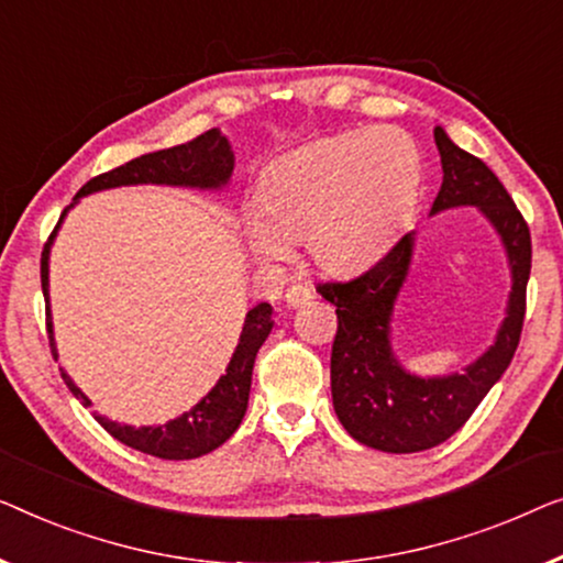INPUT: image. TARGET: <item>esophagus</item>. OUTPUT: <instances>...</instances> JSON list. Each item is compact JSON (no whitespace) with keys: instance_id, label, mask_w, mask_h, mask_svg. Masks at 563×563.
Instances as JSON below:
<instances>
[{"instance_id":"1","label":"esophagus","mask_w":563,"mask_h":563,"mask_svg":"<svg viewBox=\"0 0 563 563\" xmlns=\"http://www.w3.org/2000/svg\"><path fill=\"white\" fill-rule=\"evenodd\" d=\"M311 298H313V290L308 288V285H290V288L285 290V303L292 308L308 303Z\"/></svg>"}]
</instances>
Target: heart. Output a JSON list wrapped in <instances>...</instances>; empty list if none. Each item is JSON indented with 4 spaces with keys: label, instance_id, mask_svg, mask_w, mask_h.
Wrapping results in <instances>:
<instances>
[{
    "label": "heart",
    "instance_id": "obj_1",
    "mask_svg": "<svg viewBox=\"0 0 563 563\" xmlns=\"http://www.w3.org/2000/svg\"><path fill=\"white\" fill-rule=\"evenodd\" d=\"M423 188V155L395 126L319 140L275 165L244 221L250 250L285 260L292 242L331 275L360 273L393 247Z\"/></svg>",
    "mask_w": 563,
    "mask_h": 563
}]
</instances>
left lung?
Returning a JSON list of instances; mask_svg holds the SVG:
<instances>
[{"mask_svg": "<svg viewBox=\"0 0 563 563\" xmlns=\"http://www.w3.org/2000/svg\"><path fill=\"white\" fill-rule=\"evenodd\" d=\"M443 180L431 217L472 206L500 236L510 265V296L495 342L464 369L449 375H416L393 350V311L413 260L416 232L402 234L390 252L360 278L321 283L319 292L336 306V339L331 346V398L346 433L387 454H413L439 446L470 421L518 350L526 285L530 278V232L518 206L493 170L433 130Z\"/></svg>", "mask_w": 563, "mask_h": 563, "instance_id": "obj_1", "label": "left lung"}]
</instances>
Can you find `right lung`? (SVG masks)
<instances>
[{
  "label": "right lung",
  "instance_id": "right-lung-1",
  "mask_svg": "<svg viewBox=\"0 0 563 563\" xmlns=\"http://www.w3.org/2000/svg\"><path fill=\"white\" fill-rule=\"evenodd\" d=\"M234 170V153L229 145V137L221 130H209L199 134V137L186 142V145H176L168 150H157V153H147L134 157V161L120 165V168L101 173V176L91 178L81 191L76 194V199L66 211L60 213L58 224H55L51 240L45 242L43 260H41V283H43V296H45V311H47V339H51L53 357L58 360V350H55V336H53V316H51V247L55 234L66 219V213L74 209L78 199L84 196L109 191V188L120 186H184V188H199V191H221L229 184ZM273 308L271 303H257L250 308L247 319H244L240 344L229 360L224 375L217 379V385L211 387L203 398L196 402L191 410H186L184 416L173 418V421L163 426H124L117 421H109L107 416L93 413V418L112 433L117 441L126 443V446L142 451V454L157 456V459H196L209 454V451L219 449L232 433L240 429L244 413H247V400H250V385H252V367H255V357L260 346L265 344L267 334L273 331ZM63 383L68 385V390L76 395L84 406H91V400L86 398L74 379L66 375V369L60 367Z\"/></svg>",
  "mask_w": 563,
  "mask_h": 563
}]
</instances>
